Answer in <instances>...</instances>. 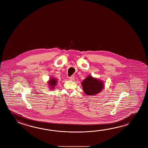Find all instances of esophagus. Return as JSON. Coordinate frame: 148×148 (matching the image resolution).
I'll return each instance as SVG.
<instances>
[{
  "mask_svg": "<svg viewBox=\"0 0 148 148\" xmlns=\"http://www.w3.org/2000/svg\"><path fill=\"white\" fill-rule=\"evenodd\" d=\"M74 79H75V77L73 75H72V76H71V77H69V79L71 80H73Z\"/></svg>",
  "mask_w": 148,
  "mask_h": 148,
  "instance_id": "1",
  "label": "esophagus"
}]
</instances>
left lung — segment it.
Returning a JSON list of instances; mask_svg holds the SVG:
<instances>
[{
	"label": "left lung",
	"instance_id": "1",
	"mask_svg": "<svg viewBox=\"0 0 148 148\" xmlns=\"http://www.w3.org/2000/svg\"><path fill=\"white\" fill-rule=\"evenodd\" d=\"M82 87L86 94L89 96L95 95L101 92L104 88L103 82L98 79L88 75L82 82Z\"/></svg>",
	"mask_w": 148,
	"mask_h": 148
}]
</instances>
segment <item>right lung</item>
<instances>
[{
  "instance_id": "1",
  "label": "right lung",
  "mask_w": 148,
  "mask_h": 148,
  "mask_svg": "<svg viewBox=\"0 0 148 148\" xmlns=\"http://www.w3.org/2000/svg\"><path fill=\"white\" fill-rule=\"evenodd\" d=\"M57 80L55 78L50 79L49 81H48V85H49V87H50V89H54L55 86L57 84Z\"/></svg>"
}]
</instances>
